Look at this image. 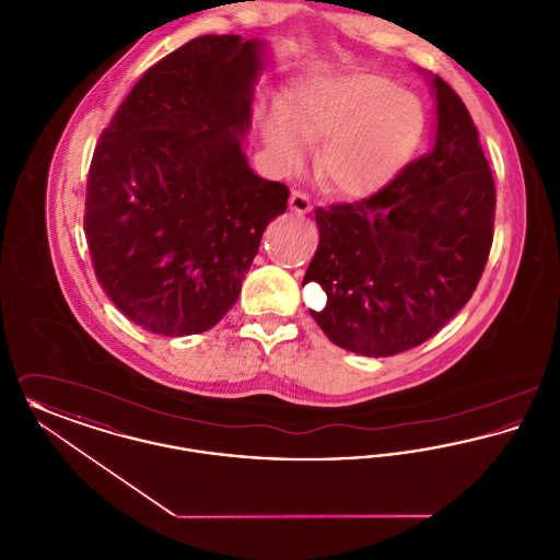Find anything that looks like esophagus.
<instances>
[{"instance_id": "1", "label": "esophagus", "mask_w": 560, "mask_h": 560, "mask_svg": "<svg viewBox=\"0 0 560 560\" xmlns=\"http://www.w3.org/2000/svg\"><path fill=\"white\" fill-rule=\"evenodd\" d=\"M290 210L295 213L313 212V203H311L308 195H304V192H300V190L292 192V197H290Z\"/></svg>"}]
</instances>
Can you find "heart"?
Here are the masks:
<instances>
[{
    "label": "heart",
    "mask_w": 560,
    "mask_h": 560,
    "mask_svg": "<svg viewBox=\"0 0 560 560\" xmlns=\"http://www.w3.org/2000/svg\"><path fill=\"white\" fill-rule=\"evenodd\" d=\"M427 113L411 94L372 73L300 83L288 108L262 121L268 158L279 174L298 172L319 144V170L338 192L363 199L388 187L418 151Z\"/></svg>",
    "instance_id": "heart-1"
}]
</instances>
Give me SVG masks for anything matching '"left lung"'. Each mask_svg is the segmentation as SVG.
Here are the masks:
<instances>
[{"mask_svg":"<svg viewBox=\"0 0 560 560\" xmlns=\"http://www.w3.org/2000/svg\"><path fill=\"white\" fill-rule=\"evenodd\" d=\"M436 128L424 158L359 203L317 208L319 247L304 275L327 293L311 311L323 334L363 357L432 338L477 290L487 265L495 185L462 98L427 73Z\"/></svg>","mask_w":560,"mask_h":560,"instance_id":"8db88e82","label":"left lung"}]
</instances>
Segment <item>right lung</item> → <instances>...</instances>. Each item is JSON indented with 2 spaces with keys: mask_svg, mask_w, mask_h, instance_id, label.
Returning <instances> with one entry per match:
<instances>
[{
  "mask_svg": "<svg viewBox=\"0 0 560 560\" xmlns=\"http://www.w3.org/2000/svg\"><path fill=\"white\" fill-rule=\"evenodd\" d=\"M268 44L201 35L132 88L96 144L83 231L101 288L160 336L201 334L237 302L290 190L256 176L252 130Z\"/></svg>",
  "mask_w": 560,
  "mask_h": 560,
  "instance_id": "right-lung-1",
  "label": "right lung"
}]
</instances>
